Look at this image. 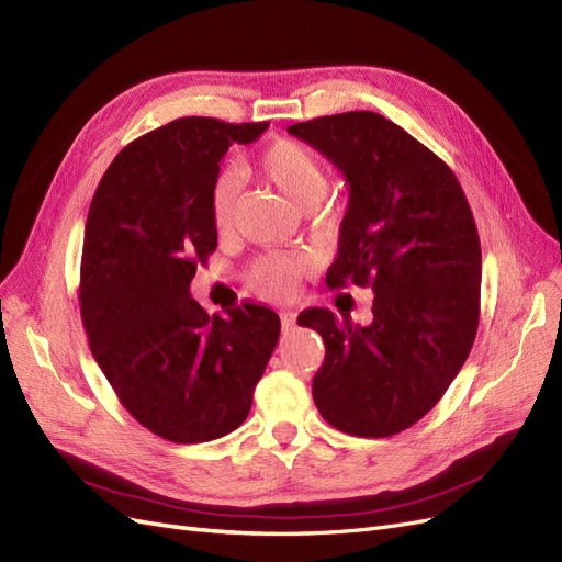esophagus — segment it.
Instances as JSON below:
<instances>
[{"label":"esophagus","mask_w":562,"mask_h":562,"mask_svg":"<svg viewBox=\"0 0 562 562\" xmlns=\"http://www.w3.org/2000/svg\"><path fill=\"white\" fill-rule=\"evenodd\" d=\"M281 328H283V333H291L295 328V314L293 312H281Z\"/></svg>","instance_id":"1"}]
</instances>
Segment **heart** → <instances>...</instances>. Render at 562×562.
Returning <instances> with one entry per match:
<instances>
[{"label": "heart", "mask_w": 562, "mask_h": 562, "mask_svg": "<svg viewBox=\"0 0 562 562\" xmlns=\"http://www.w3.org/2000/svg\"><path fill=\"white\" fill-rule=\"evenodd\" d=\"M262 176L279 187V192L297 209H312L326 194L328 171L314 151L297 140L279 138L269 143L258 155ZM236 178L232 173L220 176L211 190V220L215 229H227L234 215ZM312 267L304 252H269L248 267L246 281L255 293L265 297H291L302 277Z\"/></svg>", "instance_id": "1"}]
</instances>
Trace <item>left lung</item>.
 <instances>
[{"label":"left lung","instance_id":"obj_1","mask_svg":"<svg viewBox=\"0 0 562 562\" xmlns=\"http://www.w3.org/2000/svg\"><path fill=\"white\" fill-rule=\"evenodd\" d=\"M349 182V209L326 283L372 288V321L307 310L326 359L312 394L330 427L386 438L443 398L481 318V239L452 168L378 112L288 126Z\"/></svg>","mask_w":562,"mask_h":562}]
</instances>
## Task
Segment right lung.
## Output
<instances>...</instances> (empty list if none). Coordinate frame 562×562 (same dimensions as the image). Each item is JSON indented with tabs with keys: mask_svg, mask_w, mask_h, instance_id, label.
Listing matches in <instances>:
<instances>
[{
	"mask_svg": "<svg viewBox=\"0 0 562 562\" xmlns=\"http://www.w3.org/2000/svg\"><path fill=\"white\" fill-rule=\"evenodd\" d=\"M267 122L182 116L128 143L100 180L83 232L79 312L95 363L135 422L171 443L241 427L281 321L262 304L209 316L190 297L217 248L211 190L234 143Z\"/></svg>",
	"mask_w": 562,
	"mask_h": 562,
	"instance_id": "1",
	"label": "right lung"
}]
</instances>
